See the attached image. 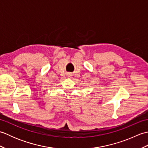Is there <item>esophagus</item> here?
<instances>
[{"instance_id": "obj_1", "label": "esophagus", "mask_w": 148, "mask_h": 148, "mask_svg": "<svg viewBox=\"0 0 148 148\" xmlns=\"http://www.w3.org/2000/svg\"><path fill=\"white\" fill-rule=\"evenodd\" d=\"M69 77H71V76H71V74H69Z\"/></svg>"}]
</instances>
